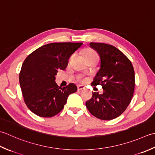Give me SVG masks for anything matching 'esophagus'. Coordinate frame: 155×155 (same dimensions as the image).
Returning a JSON list of instances; mask_svg holds the SVG:
<instances>
[{"label": "esophagus", "instance_id": "1", "mask_svg": "<svg viewBox=\"0 0 155 155\" xmlns=\"http://www.w3.org/2000/svg\"><path fill=\"white\" fill-rule=\"evenodd\" d=\"M84 89H85V87L83 86H78V91H80Z\"/></svg>", "mask_w": 155, "mask_h": 155}]
</instances>
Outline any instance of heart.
<instances>
[{"instance_id":"obj_1","label":"heart","mask_w":155,"mask_h":155,"mask_svg":"<svg viewBox=\"0 0 155 155\" xmlns=\"http://www.w3.org/2000/svg\"><path fill=\"white\" fill-rule=\"evenodd\" d=\"M86 59L91 58H98V55H97V53L96 51H94V50L88 49L86 53ZM78 80L81 82H85L87 80V79L86 78H84V76H82V75H79Z\"/></svg>"}]
</instances>
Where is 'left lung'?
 I'll return each instance as SVG.
<instances>
[{"label":"left lung","mask_w":155,"mask_h":155,"mask_svg":"<svg viewBox=\"0 0 155 155\" xmlns=\"http://www.w3.org/2000/svg\"><path fill=\"white\" fill-rule=\"evenodd\" d=\"M90 47L100 58V69L91 85H101L104 93L94 92L86 105L95 117L110 120L121 115L130 103L134 90V68L127 57L114 46L91 42Z\"/></svg>","instance_id":"obj_1"}]
</instances>
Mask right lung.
<instances>
[{
    "label": "right lung",
    "mask_w": 155,
    "mask_h": 155,
    "mask_svg": "<svg viewBox=\"0 0 155 155\" xmlns=\"http://www.w3.org/2000/svg\"><path fill=\"white\" fill-rule=\"evenodd\" d=\"M82 43H52L39 47L25 59L19 74L24 101L31 112L49 118L64 108L69 94L78 88L74 84L61 87L55 81L58 70H64L70 56Z\"/></svg>",
    "instance_id": "obj_1"
}]
</instances>
